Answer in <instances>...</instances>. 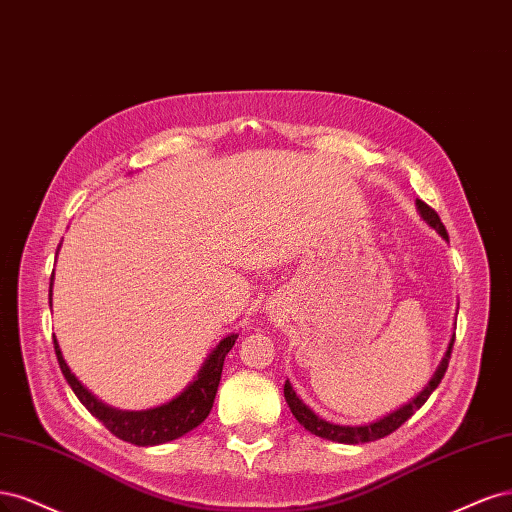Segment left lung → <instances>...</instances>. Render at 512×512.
Instances as JSON below:
<instances>
[{
	"instance_id": "obj_1",
	"label": "left lung",
	"mask_w": 512,
	"mask_h": 512,
	"mask_svg": "<svg viewBox=\"0 0 512 512\" xmlns=\"http://www.w3.org/2000/svg\"><path fill=\"white\" fill-rule=\"evenodd\" d=\"M417 210L421 214V219L430 225L432 229H436V232L442 236V240L449 242V234L447 229H444L440 217L436 214V210H432L430 206H427L425 202L417 200ZM453 342H455V332L449 340V346H447V353H444V357L440 359V364L436 368V372L432 374L430 381H427V385L415 395V398L408 400L406 404H402L400 408H395L391 412H387V415H383L381 419L376 421H370V423H364V425H338V423H329L325 419H321L315 410H312L310 406H306L300 395L293 391L291 383L287 381L285 383V400L293 412V417L298 419L300 425H304L306 430L310 434H315L319 438H325V440H332V442H342V444H364V442H372V440H378V438H385L389 436L391 432L398 430V427L402 423H406L415 412L427 402V398L434 393V389L440 385L444 372H447L449 368V359H451V349H453Z\"/></svg>"
}]
</instances>
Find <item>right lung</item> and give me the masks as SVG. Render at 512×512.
<instances>
[{"label": "right lung", "instance_id": "obj_1", "mask_svg": "<svg viewBox=\"0 0 512 512\" xmlns=\"http://www.w3.org/2000/svg\"><path fill=\"white\" fill-rule=\"evenodd\" d=\"M59 246H57V253H59ZM48 304L53 306V278H51V289H48ZM236 338L238 334L232 332L214 346V349L208 353V357L204 359L200 372H197V376H193V381L180 391L176 398L146 410H121V408L104 404L102 400H97V395H93L85 385H82L72 374L70 366L65 364L55 336H53V342H55L59 368L65 376V381H68V385L76 393L80 404L85 406L95 419H100L117 438L131 444H138V447H155V444H163V442L185 436L208 417V412L212 410V404H214V395H217V389H219L225 355L232 351Z\"/></svg>", "mask_w": 512, "mask_h": 512}]
</instances>
